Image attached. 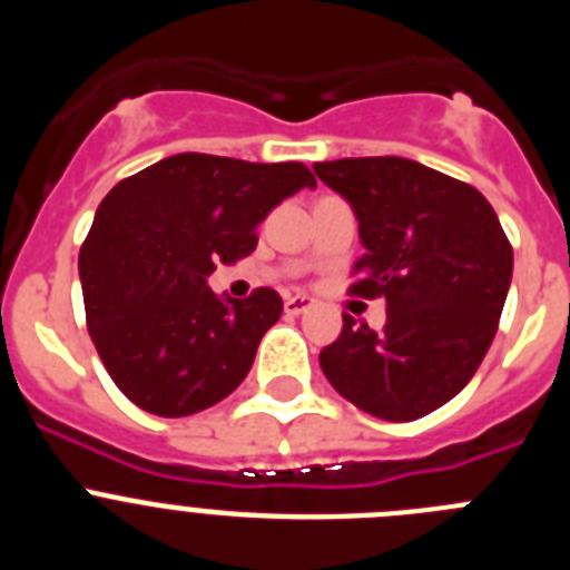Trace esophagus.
Wrapping results in <instances>:
<instances>
[{
	"instance_id": "1",
	"label": "esophagus",
	"mask_w": 570,
	"mask_h": 570,
	"mask_svg": "<svg viewBox=\"0 0 570 570\" xmlns=\"http://www.w3.org/2000/svg\"><path fill=\"white\" fill-rule=\"evenodd\" d=\"M311 305H314V299H308V296H285V314L288 316L305 314Z\"/></svg>"
}]
</instances>
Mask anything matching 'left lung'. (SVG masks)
I'll return each mask as SVG.
<instances>
[{"label":"left lung","mask_w":570,"mask_h":570,"mask_svg":"<svg viewBox=\"0 0 570 570\" xmlns=\"http://www.w3.org/2000/svg\"><path fill=\"white\" fill-rule=\"evenodd\" d=\"M360 219L351 294L387 302L382 334L342 314L322 347L331 385L365 414L411 422L454 400L491 347L513 250L485 196L402 156L316 163Z\"/></svg>","instance_id":"obj_1"}]
</instances>
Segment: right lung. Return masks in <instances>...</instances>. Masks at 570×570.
<instances>
[{
    "instance_id": "add662e5",
    "label": "right lung",
    "mask_w": 570,
    "mask_h": 570,
    "mask_svg": "<svg viewBox=\"0 0 570 570\" xmlns=\"http://www.w3.org/2000/svg\"><path fill=\"white\" fill-rule=\"evenodd\" d=\"M302 163L176 154L110 188L79 250L90 340L116 387L156 416L223 402L279 320L274 288L216 296L208 276L254 254L256 225L314 188Z\"/></svg>"
}]
</instances>
